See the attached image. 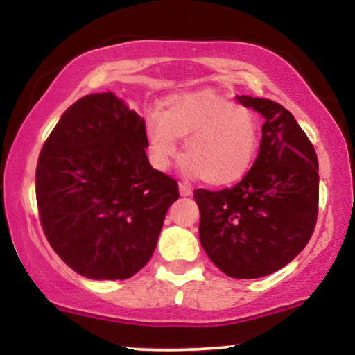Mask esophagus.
I'll list each match as a JSON object with an SVG mask.
<instances>
[{"mask_svg": "<svg viewBox=\"0 0 355 355\" xmlns=\"http://www.w3.org/2000/svg\"><path fill=\"white\" fill-rule=\"evenodd\" d=\"M178 191H180L182 197H190V195H191V190L189 189V187L182 185V183H180V185H178Z\"/></svg>", "mask_w": 355, "mask_h": 355, "instance_id": "esophagus-1", "label": "esophagus"}]
</instances>
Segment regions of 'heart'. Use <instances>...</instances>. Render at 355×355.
<instances>
[{"label":"heart","instance_id":"1","mask_svg":"<svg viewBox=\"0 0 355 355\" xmlns=\"http://www.w3.org/2000/svg\"><path fill=\"white\" fill-rule=\"evenodd\" d=\"M145 137L150 164L160 172L177 157L178 138L185 140L182 170L210 185L242 180L260 145L254 112L211 89L168 96L160 113L146 116Z\"/></svg>","mask_w":355,"mask_h":355}]
</instances>
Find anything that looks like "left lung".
<instances>
[{"label": "left lung", "mask_w": 355, "mask_h": 355, "mask_svg": "<svg viewBox=\"0 0 355 355\" xmlns=\"http://www.w3.org/2000/svg\"><path fill=\"white\" fill-rule=\"evenodd\" d=\"M263 116L259 157L232 189L195 190L198 237L234 279H259L291 263L312 237L319 205L315 150L294 115L266 98L235 96Z\"/></svg>", "instance_id": "8db88e82"}]
</instances>
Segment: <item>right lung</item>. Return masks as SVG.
Instances as JSON below:
<instances>
[{
	"label": "right lung",
	"instance_id": "add662e5",
	"mask_svg": "<svg viewBox=\"0 0 355 355\" xmlns=\"http://www.w3.org/2000/svg\"><path fill=\"white\" fill-rule=\"evenodd\" d=\"M145 121L115 93L71 105L44 141L36 202L60 259L93 280H123L152 259L178 185L150 165Z\"/></svg>",
	"mask_w": 355,
	"mask_h": 355
}]
</instances>
